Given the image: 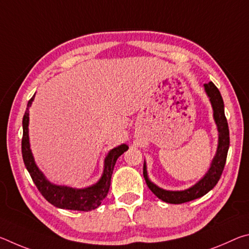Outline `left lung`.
Segmentation results:
<instances>
[{"label": "left lung", "mask_w": 249, "mask_h": 249, "mask_svg": "<svg viewBox=\"0 0 249 249\" xmlns=\"http://www.w3.org/2000/svg\"><path fill=\"white\" fill-rule=\"evenodd\" d=\"M204 88L206 93L209 95L211 103H212V107L214 111V120H215L218 130L217 151L208 174H206L196 185H193L192 188L188 189V190L167 191L163 190V189L158 188L157 185H155L153 182H150L148 178H147L146 167L144 165V177L147 185H148V188L156 196L159 197V199L162 200L163 202H167V203L180 204L203 196L210 190H212V189L215 187L217 181L221 178L223 170H224L227 151H229L230 147V130L224 113V102H223L220 91H218L216 86L213 82L205 83Z\"/></svg>", "instance_id": "left-lung-1"}]
</instances>
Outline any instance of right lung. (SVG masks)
Returning <instances> with one entry per match:
<instances>
[{
  "label": "right lung",
  "mask_w": 249,
  "mask_h": 249,
  "mask_svg": "<svg viewBox=\"0 0 249 249\" xmlns=\"http://www.w3.org/2000/svg\"><path fill=\"white\" fill-rule=\"evenodd\" d=\"M34 95L28 101L26 111L23 117V138H22V155L25 167L31 175L34 183L46 200L57 208L73 211H91L98 208L104 197L107 196L111 178L115 162L120 156L128 149L126 145H121L112 149L107 156L104 161V172L102 178L98 183L86 189H73L69 187H61L50 183L46 180L44 175L39 171L34 161L28 138V121L29 107L32 105Z\"/></svg>",
  "instance_id": "add662e5"
}]
</instances>
